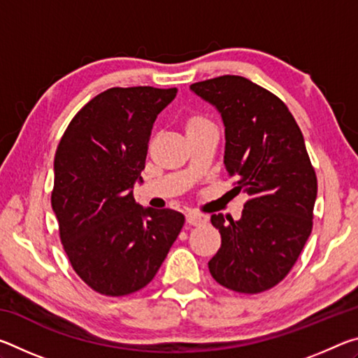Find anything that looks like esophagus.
<instances>
[{
    "mask_svg": "<svg viewBox=\"0 0 358 358\" xmlns=\"http://www.w3.org/2000/svg\"><path fill=\"white\" fill-rule=\"evenodd\" d=\"M186 222L189 224V226H202V224L207 222V216L189 211V213L186 215Z\"/></svg>",
    "mask_w": 358,
    "mask_h": 358,
    "instance_id": "obj_1",
    "label": "esophagus"
}]
</instances>
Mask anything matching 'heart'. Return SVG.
Masks as SVG:
<instances>
[{"label":"heart","mask_w":358,"mask_h":358,"mask_svg":"<svg viewBox=\"0 0 358 358\" xmlns=\"http://www.w3.org/2000/svg\"><path fill=\"white\" fill-rule=\"evenodd\" d=\"M207 126H211V121L207 117H203V115H201V113H192L185 121L186 134H192V132L201 131L203 128H207Z\"/></svg>","instance_id":"b5f03b06"}]
</instances>
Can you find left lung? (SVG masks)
<instances>
[{"label": "left lung", "mask_w": 358, "mask_h": 358, "mask_svg": "<svg viewBox=\"0 0 358 358\" xmlns=\"http://www.w3.org/2000/svg\"><path fill=\"white\" fill-rule=\"evenodd\" d=\"M220 110L226 126L224 164L245 191L238 221L211 216L221 248L208 262L215 281L234 292L260 294L292 270L313 230L317 177L287 106L240 76L191 85Z\"/></svg>", "instance_id": "1"}]
</instances>
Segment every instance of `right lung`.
Returning a JSON list of instances; mask_svg holds the SVG:
<instances>
[{"mask_svg": "<svg viewBox=\"0 0 358 358\" xmlns=\"http://www.w3.org/2000/svg\"><path fill=\"white\" fill-rule=\"evenodd\" d=\"M177 88H108L71 120L55 153L52 208L59 240L94 292L143 289L177 240L185 216L142 208L131 187L142 180L153 123Z\"/></svg>", "mask_w": 358, "mask_h": 358, "instance_id": "obj_1", "label": "right lung"}]
</instances>
